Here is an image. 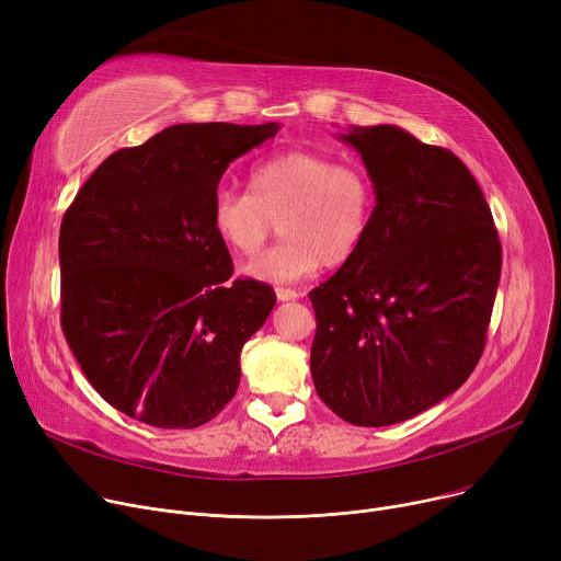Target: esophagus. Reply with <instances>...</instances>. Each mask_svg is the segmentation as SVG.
I'll use <instances>...</instances> for the list:
<instances>
[{
	"mask_svg": "<svg viewBox=\"0 0 561 561\" xmlns=\"http://www.w3.org/2000/svg\"><path fill=\"white\" fill-rule=\"evenodd\" d=\"M275 296L279 302H288V300H298L300 293L293 290V288H275Z\"/></svg>",
	"mask_w": 561,
	"mask_h": 561,
	"instance_id": "1",
	"label": "esophagus"
}]
</instances>
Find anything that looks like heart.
<instances>
[{
	"label": "heart",
	"instance_id": "obj_1",
	"mask_svg": "<svg viewBox=\"0 0 561 561\" xmlns=\"http://www.w3.org/2000/svg\"><path fill=\"white\" fill-rule=\"evenodd\" d=\"M375 186L357 163L290 150L250 172V191L222 188L211 202V227L236 254L254 256L282 227L284 239L248 263V275L293 284L322 263L341 265L357 254L370 229Z\"/></svg>",
	"mask_w": 561,
	"mask_h": 561
}]
</instances>
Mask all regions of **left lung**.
Segmentation results:
<instances>
[{
	"mask_svg": "<svg viewBox=\"0 0 561 561\" xmlns=\"http://www.w3.org/2000/svg\"><path fill=\"white\" fill-rule=\"evenodd\" d=\"M375 186L366 241L309 293L313 387L352 425L385 427L478 366L500 282L497 231L470 170L396 125L339 134Z\"/></svg>",
	"mask_w": 561,
	"mask_h": 561,
	"instance_id": "obj_1",
	"label": "left lung"
}]
</instances>
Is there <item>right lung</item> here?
Returning a JSON list of instances; mask_svg holds the SVG:
<instances>
[{
  "instance_id": "1",
  "label": "right lung",
  "mask_w": 561,
  "mask_h": 561,
  "mask_svg": "<svg viewBox=\"0 0 561 561\" xmlns=\"http://www.w3.org/2000/svg\"><path fill=\"white\" fill-rule=\"evenodd\" d=\"M277 123L174 125L113 152L58 233L61 328L93 389L145 425L216 419L241 381V350L275 290L233 279L211 227L220 176Z\"/></svg>"
}]
</instances>
